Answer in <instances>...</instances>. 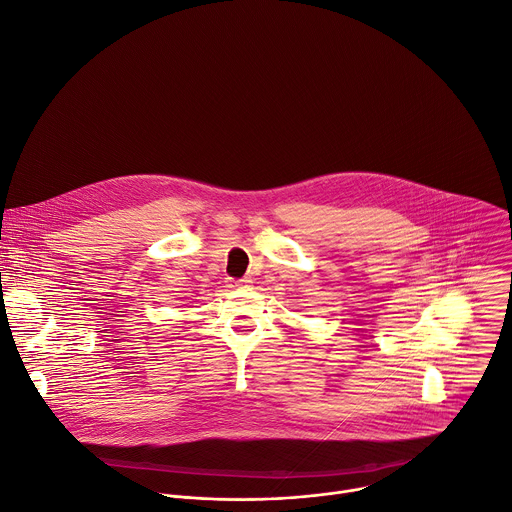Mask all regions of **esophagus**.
I'll list each match as a JSON object with an SVG mask.
<instances>
[{
  "label": "esophagus",
  "mask_w": 512,
  "mask_h": 512,
  "mask_svg": "<svg viewBox=\"0 0 512 512\" xmlns=\"http://www.w3.org/2000/svg\"><path fill=\"white\" fill-rule=\"evenodd\" d=\"M252 280H248V278H240V280H232V288H244V286H248Z\"/></svg>",
  "instance_id": "esophagus-1"
}]
</instances>
